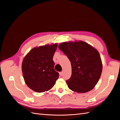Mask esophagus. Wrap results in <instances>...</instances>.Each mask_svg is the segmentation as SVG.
<instances>
[{"label": "esophagus", "instance_id": "esophagus-1", "mask_svg": "<svg viewBox=\"0 0 120 120\" xmlns=\"http://www.w3.org/2000/svg\"><path fill=\"white\" fill-rule=\"evenodd\" d=\"M60 76H62L63 75V71H61V72H60Z\"/></svg>", "mask_w": 120, "mask_h": 120}]
</instances>
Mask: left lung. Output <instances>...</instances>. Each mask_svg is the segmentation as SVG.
Instances as JSON below:
<instances>
[{"label": "left lung", "mask_w": 120, "mask_h": 120, "mask_svg": "<svg viewBox=\"0 0 120 120\" xmlns=\"http://www.w3.org/2000/svg\"><path fill=\"white\" fill-rule=\"evenodd\" d=\"M59 48L71 63V75L66 81L68 88L79 93L92 90L102 71V63L97 50L82 41L61 43Z\"/></svg>", "instance_id": "obj_1"}]
</instances>
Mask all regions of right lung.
Instances as JSON below:
<instances>
[{"label":"right lung","instance_id":"right-lung-1","mask_svg":"<svg viewBox=\"0 0 120 120\" xmlns=\"http://www.w3.org/2000/svg\"><path fill=\"white\" fill-rule=\"evenodd\" d=\"M57 47L56 43L37 47L24 58L22 71L25 82L36 92L51 89L59 77V72L54 70L52 60Z\"/></svg>","mask_w":120,"mask_h":120}]
</instances>
